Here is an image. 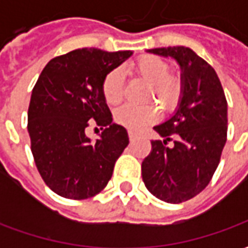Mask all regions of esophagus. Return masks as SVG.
<instances>
[{
  "mask_svg": "<svg viewBox=\"0 0 248 248\" xmlns=\"http://www.w3.org/2000/svg\"><path fill=\"white\" fill-rule=\"evenodd\" d=\"M129 138L130 140H135L138 138V134L135 131H133V130H129Z\"/></svg>",
  "mask_w": 248,
  "mask_h": 248,
  "instance_id": "1",
  "label": "esophagus"
}]
</instances>
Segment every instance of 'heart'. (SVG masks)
Returning a JSON list of instances; mask_svg holds the SVG:
<instances>
[{"instance_id": "obj_1", "label": "heart", "mask_w": 248, "mask_h": 248, "mask_svg": "<svg viewBox=\"0 0 248 248\" xmlns=\"http://www.w3.org/2000/svg\"><path fill=\"white\" fill-rule=\"evenodd\" d=\"M133 71L138 78L149 83V97L155 98L162 108L171 110L178 105L182 95V81L177 76L169 74L170 67L156 56H143L133 63ZM124 73L113 69L102 81V95L110 106L121 102L124 94ZM159 117L158 108L153 105L133 106L124 105L114 113L115 122L130 130H140L155 122Z\"/></svg>"}]
</instances>
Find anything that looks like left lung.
Returning <instances> with one entry per match:
<instances>
[{
	"instance_id": "left-lung-1",
	"label": "left lung",
	"mask_w": 248,
	"mask_h": 248,
	"mask_svg": "<svg viewBox=\"0 0 248 248\" xmlns=\"http://www.w3.org/2000/svg\"><path fill=\"white\" fill-rule=\"evenodd\" d=\"M147 51L178 62L182 95L171 118L154 126L163 140H151L150 154L142 162V179L158 199L182 203L204 190L218 167L227 140V101L213 66L190 47Z\"/></svg>"
}]
</instances>
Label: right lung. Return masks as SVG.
<instances>
[{
    "label": "right lung",
    "instance_id": "obj_1",
    "mask_svg": "<svg viewBox=\"0 0 248 248\" xmlns=\"http://www.w3.org/2000/svg\"><path fill=\"white\" fill-rule=\"evenodd\" d=\"M133 51L83 47L53 58L35 83L28 111V131L35 166L44 182L67 199H87L106 187L114 165L129 145L124 126L102 95V81ZM90 124L104 131L95 142Z\"/></svg>",
    "mask_w": 248,
    "mask_h": 248
}]
</instances>
